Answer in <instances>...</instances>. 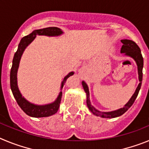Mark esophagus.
I'll list each match as a JSON object with an SVG mask.
<instances>
[{
    "instance_id": "esophagus-1",
    "label": "esophagus",
    "mask_w": 149,
    "mask_h": 149,
    "mask_svg": "<svg viewBox=\"0 0 149 149\" xmlns=\"http://www.w3.org/2000/svg\"><path fill=\"white\" fill-rule=\"evenodd\" d=\"M83 72H84V70H83V69H80V70H79V72H80V74H82Z\"/></svg>"
}]
</instances>
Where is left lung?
I'll return each mask as SVG.
<instances>
[{
  "instance_id": "left-lung-1",
  "label": "left lung",
  "mask_w": 149,
  "mask_h": 149,
  "mask_svg": "<svg viewBox=\"0 0 149 149\" xmlns=\"http://www.w3.org/2000/svg\"><path fill=\"white\" fill-rule=\"evenodd\" d=\"M122 45V48H121V53L124 54V55L131 57L134 59V61L136 62V65H137V70H138V75H139V84H138L137 87H136V90L131 96V98H130L127 103L125 104L123 107L118 110H113V111L110 112H102L100 110H97V109L91 104L90 100H89V87H88L87 84H86L85 81H82V86L84 87V91L86 94V104H87L88 108L93 113L94 115L97 116H100L101 118H108V119H111V118H116V117H119L124 114L128 110L132 104H134V101L136 100V97L138 95L139 91L141 88L142 85V81H143V58L142 56L141 51L140 48H139V46L134 42V41L129 40V39H122L121 40Z\"/></svg>"
}]
</instances>
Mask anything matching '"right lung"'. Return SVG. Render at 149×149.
<instances>
[{"label": "right lung", "instance_id": "1", "mask_svg": "<svg viewBox=\"0 0 149 149\" xmlns=\"http://www.w3.org/2000/svg\"><path fill=\"white\" fill-rule=\"evenodd\" d=\"M63 33V31L61 29L55 27H46V28L33 30L31 33L21 39L20 43L18 44V50L14 55L13 60V65L10 71V87H11L13 96L16 100L18 104L27 115L31 117H35V118L48 117L56 113L60 107L63 93H62V91H60L57 98L54 102L44 105H38L31 103L27 101L24 96H22V93L18 89V81H17V72H18L22 56L26 48L32 42L37 35L47 36H59ZM73 74L74 72H71L65 77H64L61 83V87H60L61 90L67 79Z\"/></svg>", "mask_w": 149, "mask_h": 149}]
</instances>
